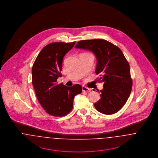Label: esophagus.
<instances>
[{
	"label": "esophagus",
	"instance_id": "34e87169",
	"mask_svg": "<svg viewBox=\"0 0 158 158\" xmlns=\"http://www.w3.org/2000/svg\"><path fill=\"white\" fill-rule=\"evenodd\" d=\"M82 90L83 92H89V91L90 90V89L88 88H87V87H86V86H83Z\"/></svg>",
	"mask_w": 158,
	"mask_h": 158
}]
</instances>
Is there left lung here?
<instances>
[{
    "instance_id": "1",
    "label": "left lung",
    "mask_w": 158,
    "mask_h": 158,
    "mask_svg": "<svg viewBox=\"0 0 158 158\" xmlns=\"http://www.w3.org/2000/svg\"><path fill=\"white\" fill-rule=\"evenodd\" d=\"M76 48L88 50L95 54L97 64V81L104 82L100 90L101 99L95 104L99 112L110 115L118 112L127 101L132 88L130 66L120 49L101 39L81 40Z\"/></svg>"
}]
</instances>
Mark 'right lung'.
I'll return each mask as SVG.
<instances>
[{
	"label": "right lung",
	"instance_id": "add662e5",
	"mask_svg": "<svg viewBox=\"0 0 158 158\" xmlns=\"http://www.w3.org/2000/svg\"><path fill=\"white\" fill-rule=\"evenodd\" d=\"M75 43H52L46 45L38 54L32 69V83L38 100L46 113L54 117L70 113L74 97L82 91L79 84L69 87L57 82L62 76L63 57Z\"/></svg>",
	"mask_w": 158,
	"mask_h": 158
}]
</instances>
